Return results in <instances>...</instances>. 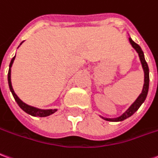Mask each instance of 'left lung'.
Here are the masks:
<instances>
[{"label":"left lung","mask_w":158,"mask_h":158,"mask_svg":"<svg viewBox=\"0 0 158 158\" xmlns=\"http://www.w3.org/2000/svg\"><path fill=\"white\" fill-rule=\"evenodd\" d=\"M129 42L130 44L132 45L136 52L138 53L139 55V60H140L141 65H142V68H143V70H144V85H143V89H142V91L141 93L139 94V96L137 98V99L134 101V102L131 104V106L129 107L127 110H126L124 113L121 114L120 116L118 117H114V118H107V117H103L102 115H99L100 117L102 118L103 120L108 121H124L126 119H127L128 117H130L131 115H133V114L136 112L137 110L139 109V107L142 105V103L144 102L145 98L147 97V94H148V90H149V81H150V77H149V68L148 65H147V62L146 60L144 59V52L143 50L141 49L140 46L139 44H137L136 43H134L131 37H129Z\"/></svg>","instance_id":"obj_1"}]
</instances>
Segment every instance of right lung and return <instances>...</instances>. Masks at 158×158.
<instances>
[{
    "instance_id": "add662e5",
    "label": "right lung",
    "mask_w": 158,
    "mask_h": 158,
    "mask_svg": "<svg viewBox=\"0 0 158 158\" xmlns=\"http://www.w3.org/2000/svg\"><path fill=\"white\" fill-rule=\"evenodd\" d=\"M24 42V41H23ZM22 42V43H23ZM22 43L19 44V46L22 44ZM18 47V48H19ZM16 56V55H15ZM14 60H15V56L14 58L11 60V62L9 64V70H8V74H7V80H8V85H9V89L12 92V94L14 96L15 101L17 102L18 105L20 107V109L25 111V113H27L28 114H31L32 116H35V117H46V116H48L52 114L56 113L57 111V109H49V110H43V109H38V108H36V107H33V106L28 105L27 103H25L22 101L20 98L18 97L16 93L14 92V88H13V85H12V82H11V68L13 66V63H14Z\"/></svg>"
}]
</instances>
